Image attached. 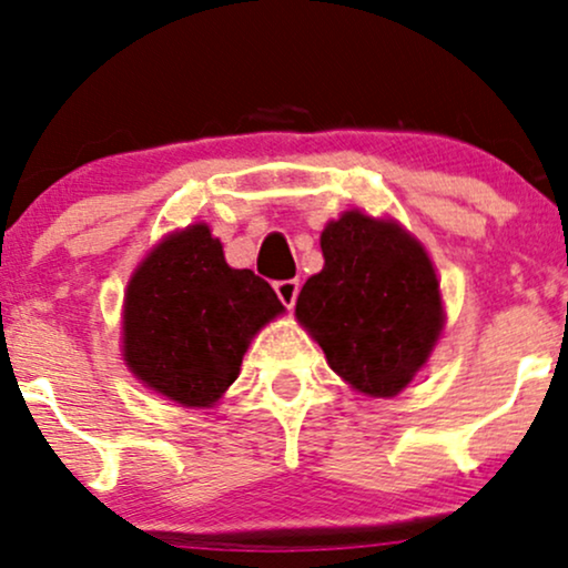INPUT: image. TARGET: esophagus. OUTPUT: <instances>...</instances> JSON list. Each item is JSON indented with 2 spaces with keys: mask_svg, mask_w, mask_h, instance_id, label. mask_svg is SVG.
<instances>
[{
  "mask_svg": "<svg viewBox=\"0 0 568 568\" xmlns=\"http://www.w3.org/2000/svg\"><path fill=\"white\" fill-rule=\"evenodd\" d=\"M298 291H301L298 280H277V283H275V293H277L280 304H283L285 308H293V306H296Z\"/></svg>",
  "mask_w": 568,
  "mask_h": 568,
  "instance_id": "34e87169",
  "label": "esophagus"
}]
</instances>
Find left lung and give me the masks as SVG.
<instances>
[{
  "label": "left lung",
  "mask_w": 568,
  "mask_h": 568,
  "mask_svg": "<svg viewBox=\"0 0 568 568\" xmlns=\"http://www.w3.org/2000/svg\"><path fill=\"white\" fill-rule=\"evenodd\" d=\"M322 254L325 267L298 293V322L356 390L396 396L427 362L443 329L433 262L396 222L362 212L329 222Z\"/></svg>",
  "instance_id": "obj_1"
}]
</instances>
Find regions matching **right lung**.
Here are the masks:
<instances>
[{
    "label": "right lung",
    "instance_id": "add662e5",
    "mask_svg": "<svg viewBox=\"0 0 568 568\" xmlns=\"http://www.w3.org/2000/svg\"><path fill=\"white\" fill-rule=\"evenodd\" d=\"M283 312L267 280L227 267L206 225L170 235L125 296V362L152 390L210 406L239 377L248 337Z\"/></svg>",
    "mask_w": 568,
    "mask_h": 568
}]
</instances>
